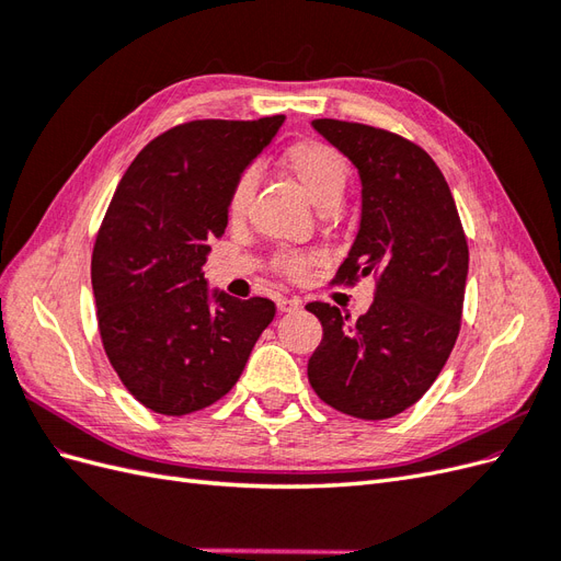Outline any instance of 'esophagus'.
Instances as JSON below:
<instances>
[{
    "label": "esophagus",
    "mask_w": 561,
    "mask_h": 561,
    "mask_svg": "<svg viewBox=\"0 0 561 561\" xmlns=\"http://www.w3.org/2000/svg\"><path fill=\"white\" fill-rule=\"evenodd\" d=\"M276 307H278V311L280 313H293V311H299L301 309V299L299 297H280L278 301H276Z\"/></svg>",
    "instance_id": "1"
}]
</instances>
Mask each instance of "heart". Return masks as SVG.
<instances>
[{
	"label": "heart",
	"mask_w": 561,
	"mask_h": 561,
	"mask_svg": "<svg viewBox=\"0 0 561 561\" xmlns=\"http://www.w3.org/2000/svg\"><path fill=\"white\" fill-rule=\"evenodd\" d=\"M283 168L295 178L318 208H334L339 198L344 194V186L348 180V161L339 149L320 140H301L287 147L280 159ZM254 178L250 171L236 178L229 198H227V217L231 222H239L245 215L248 201L252 194ZM316 262V254L309 252H293L285 250L274 257V268L280 276L299 280L309 274L311 264Z\"/></svg>",
	"instance_id": "1"
}]
</instances>
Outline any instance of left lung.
Listing matches in <instances>:
<instances>
[{"label": "left lung", "mask_w": 561, "mask_h": 561, "mask_svg": "<svg viewBox=\"0 0 561 561\" xmlns=\"http://www.w3.org/2000/svg\"><path fill=\"white\" fill-rule=\"evenodd\" d=\"M313 128L358 168L360 229L332 283L377 278L375 301L351 322L325 301L309 381L322 402L355 419H390L443 371L461 330L468 243L443 171L412 140L383 128L316 118Z\"/></svg>", "instance_id": "left-lung-1"}]
</instances>
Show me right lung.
Masks as SVG:
<instances>
[{
  "label": "right lung",
  "instance_id": "1",
  "mask_svg": "<svg viewBox=\"0 0 561 561\" xmlns=\"http://www.w3.org/2000/svg\"><path fill=\"white\" fill-rule=\"evenodd\" d=\"M198 118L157 135L118 182L95 236L91 283L107 358L147 410H206L239 381L276 316L264 297L208 295L203 264L227 229V198L283 126Z\"/></svg>",
  "mask_w": 561,
  "mask_h": 561
}]
</instances>
